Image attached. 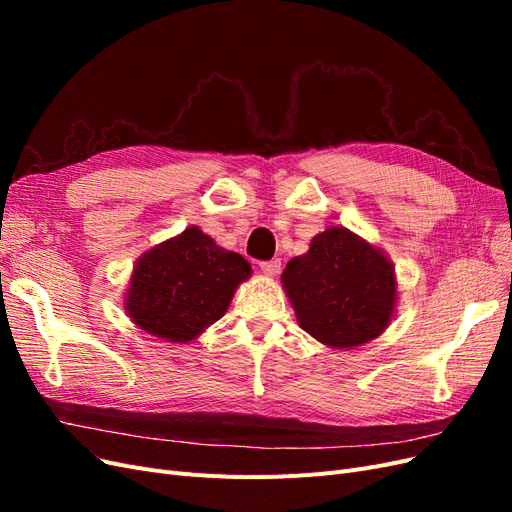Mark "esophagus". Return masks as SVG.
<instances>
[{"label":"esophagus","instance_id":"1","mask_svg":"<svg viewBox=\"0 0 512 512\" xmlns=\"http://www.w3.org/2000/svg\"><path fill=\"white\" fill-rule=\"evenodd\" d=\"M280 269H282V260L280 258H271V260H262L260 262V271L265 273V275H269V277L280 273Z\"/></svg>","mask_w":512,"mask_h":512}]
</instances>
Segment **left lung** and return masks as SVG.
<instances>
[{"label":"left lung","instance_id":"obj_1","mask_svg":"<svg viewBox=\"0 0 512 512\" xmlns=\"http://www.w3.org/2000/svg\"><path fill=\"white\" fill-rule=\"evenodd\" d=\"M282 282L301 329L331 348H356L378 337L395 307L391 262L346 228L314 237L292 258Z\"/></svg>","mask_w":512,"mask_h":512}]
</instances>
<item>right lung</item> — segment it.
I'll return each mask as SVG.
<instances>
[{"label": "right lung", "instance_id": "add662e5", "mask_svg": "<svg viewBox=\"0 0 512 512\" xmlns=\"http://www.w3.org/2000/svg\"><path fill=\"white\" fill-rule=\"evenodd\" d=\"M250 262L192 226L136 262L126 297L130 318L168 342H190L220 320Z\"/></svg>", "mask_w": 512, "mask_h": 512}]
</instances>
